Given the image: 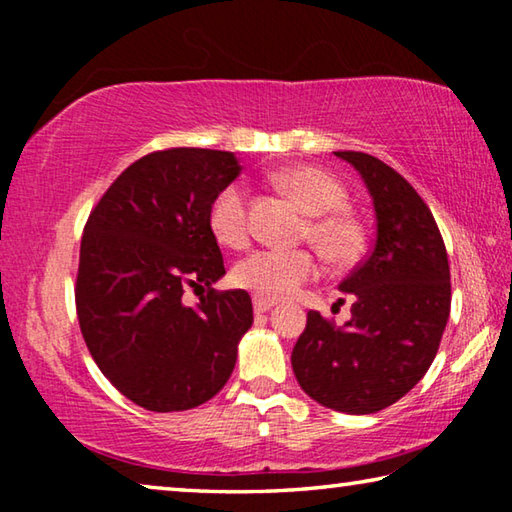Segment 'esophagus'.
Here are the masks:
<instances>
[{
    "label": "esophagus",
    "mask_w": 512,
    "mask_h": 512,
    "mask_svg": "<svg viewBox=\"0 0 512 512\" xmlns=\"http://www.w3.org/2000/svg\"><path fill=\"white\" fill-rule=\"evenodd\" d=\"M253 307H255L257 314H266L268 309H273V307H275V300H271V298H259V296H255V298H253Z\"/></svg>",
    "instance_id": "esophagus-1"
}]
</instances>
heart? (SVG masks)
Segmentation results:
<instances>
[{"instance_id":"1","label":"heart","mask_w":512,"mask_h":512,"mask_svg":"<svg viewBox=\"0 0 512 512\" xmlns=\"http://www.w3.org/2000/svg\"><path fill=\"white\" fill-rule=\"evenodd\" d=\"M275 185L287 192L300 210L309 214L302 237L309 239L325 257L343 262L359 246V230L341 207L345 205L343 185L329 173L314 167H289L277 171ZM212 237L225 248H241L248 241V198L239 183L225 185L212 198L207 210ZM318 262L309 250L262 248L241 259L235 266V282L259 298H284L300 284L314 280Z\"/></svg>"}]
</instances>
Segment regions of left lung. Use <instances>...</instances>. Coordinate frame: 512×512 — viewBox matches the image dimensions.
Here are the masks:
<instances>
[{
	"label": "left lung",
	"mask_w": 512,
	"mask_h": 512,
	"mask_svg": "<svg viewBox=\"0 0 512 512\" xmlns=\"http://www.w3.org/2000/svg\"><path fill=\"white\" fill-rule=\"evenodd\" d=\"M334 155L361 173L377 235L368 257L339 284L352 298V318L339 327L309 311L291 366L311 400L366 415L395 404L429 370L452 307V284L443 235L406 178L375 155Z\"/></svg>",
	"instance_id": "obj_1"
}]
</instances>
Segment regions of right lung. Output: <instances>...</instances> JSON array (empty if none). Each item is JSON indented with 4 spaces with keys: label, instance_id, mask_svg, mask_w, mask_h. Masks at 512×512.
Listing matches in <instances>:
<instances>
[{
    "label": "right lung",
    "instance_id": "right-lung-1",
    "mask_svg": "<svg viewBox=\"0 0 512 512\" xmlns=\"http://www.w3.org/2000/svg\"><path fill=\"white\" fill-rule=\"evenodd\" d=\"M239 171L228 151H153L121 171L85 223L81 334L110 384L149 411H187L219 393L253 325L244 289H212L225 266L207 210ZM187 288L206 291L194 308Z\"/></svg>",
    "mask_w": 512,
    "mask_h": 512
}]
</instances>
